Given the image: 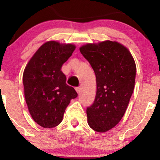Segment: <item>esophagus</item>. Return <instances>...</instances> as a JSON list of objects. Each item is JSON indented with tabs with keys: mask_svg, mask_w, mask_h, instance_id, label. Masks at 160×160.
I'll use <instances>...</instances> for the list:
<instances>
[{
	"mask_svg": "<svg viewBox=\"0 0 160 160\" xmlns=\"http://www.w3.org/2000/svg\"><path fill=\"white\" fill-rule=\"evenodd\" d=\"M75 89H76L77 92H78V93H80V90H81V89H80V88L79 87V86H78V87L75 88Z\"/></svg>",
	"mask_w": 160,
	"mask_h": 160,
	"instance_id": "1",
	"label": "esophagus"
}]
</instances>
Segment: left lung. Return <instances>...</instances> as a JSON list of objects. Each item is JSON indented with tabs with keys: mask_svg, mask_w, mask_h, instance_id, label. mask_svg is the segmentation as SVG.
Returning <instances> with one entry per match:
<instances>
[{
	"mask_svg": "<svg viewBox=\"0 0 160 160\" xmlns=\"http://www.w3.org/2000/svg\"><path fill=\"white\" fill-rule=\"evenodd\" d=\"M80 51L89 62L96 78V95L86 108L88 124L105 132L121 120L132 95L136 65L131 53L117 42L82 46Z\"/></svg>",
	"mask_w": 160,
	"mask_h": 160,
	"instance_id": "8db88e82",
	"label": "left lung"
}]
</instances>
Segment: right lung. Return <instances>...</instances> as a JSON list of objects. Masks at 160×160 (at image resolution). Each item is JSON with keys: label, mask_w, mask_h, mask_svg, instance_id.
Segmentation results:
<instances>
[{"label": "right lung", "mask_w": 160, "mask_h": 160, "mask_svg": "<svg viewBox=\"0 0 160 160\" xmlns=\"http://www.w3.org/2000/svg\"><path fill=\"white\" fill-rule=\"evenodd\" d=\"M75 49L73 44L49 41L31 58L23 74L25 98L30 114L43 128H53L62 121L71 99L78 97L66 84L62 65Z\"/></svg>", "instance_id": "right-lung-1"}]
</instances>
